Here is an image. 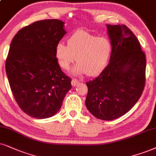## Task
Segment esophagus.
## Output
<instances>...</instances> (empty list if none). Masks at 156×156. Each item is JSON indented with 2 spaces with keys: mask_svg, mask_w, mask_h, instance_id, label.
Returning <instances> with one entry per match:
<instances>
[{
  "mask_svg": "<svg viewBox=\"0 0 156 156\" xmlns=\"http://www.w3.org/2000/svg\"><path fill=\"white\" fill-rule=\"evenodd\" d=\"M78 83H79V80H78V79H76V78H73L72 79L71 84L73 86H76L78 84Z\"/></svg>",
  "mask_w": 156,
  "mask_h": 156,
  "instance_id": "esophagus-1",
  "label": "esophagus"
}]
</instances>
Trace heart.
Returning a JSON list of instances; mask_svg holds the SVG:
<instances>
[{
	"mask_svg": "<svg viewBox=\"0 0 156 156\" xmlns=\"http://www.w3.org/2000/svg\"><path fill=\"white\" fill-rule=\"evenodd\" d=\"M66 46L59 43L55 57L61 68L68 70L76 60L78 64L72 69L73 74L95 76L106 66L112 54L111 42L106 37H98L88 31L78 30L69 37Z\"/></svg>",
	"mask_w": 156,
	"mask_h": 156,
	"instance_id": "heart-1",
	"label": "heart"
}]
</instances>
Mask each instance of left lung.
<instances>
[{
  "mask_svg": "<svg viewBox=\"0 0 156 156\" xmlns=\"http://www.w3.org/2000/svg\"><path fill=\"white\" fill-rule=\"evenodd\" d=\"M106 27L112 47L109 62L99 76L86 83L85 103L94 117L109 121L125 114L139 100L145 87L146 59L127 26Z\"/></svg>",
  "mask_w": 156,
  "mask_h": 156,
  "instance_id": "obj_1",
  "label": "left lung"
}]
</instances>
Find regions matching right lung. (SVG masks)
<instances>
[{
	"instance_id": "1",
	"label": "right lung",
	"mask_w": 156,
	"mask_h": 156,
	"mask_svg": "<svg viewBox=\"0 0 156 156\" xmlns=\"http://www.w3.org/2000/svg\"><path fill=\"white\" fill-rule=\"evenodd\" d=\"M64 23L58 19L36 21L18 31L10 45L5 62L10 87L21 109L33 118L55 115L72 88L55 57L66 34Z\"/></svg>"
}]
</instances>
